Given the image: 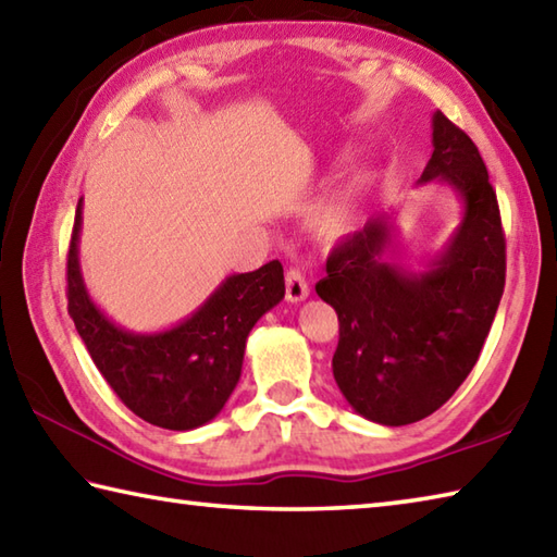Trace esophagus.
Instances as JSON below:
<instances>
[{
    "mask_svg": "<svg viewBox=\"0 0 557 557\" xmlns=\"http://www.w3.org/2000/svg\"><path fill=\"white\" fill-rule=\"evenodd\" d=\"M310 296V286L306 276H302L300 269H288L286 271V298L290 302H300Z\"/></svg>",
    "mask_w": 557,
    "mask_h": 557,
    "instance_id": "esophagus-1",
    "label": "esophagus"
}]
</instances>
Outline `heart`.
Returning a JSON list of instances; mask_svg holds the SVG:
<instances>
[{
  "mask_svg": "<svg viewBox=\"0 0 557 557\" xmlns=\"http://www.w3.org/2000/svg\"><path fill=\"white\" fill-rule=\"evenodd\" d=\"M366 198H369V180L366 176H354V180L334 188V191H330L312 208V230L327 239H337L354 233L363 220Z\"/></svg>",
  "mask_w": 557,
  "mask_h": 557,
  "instance_id": "heart-1",
  "label": "heart"
}]
</instances>
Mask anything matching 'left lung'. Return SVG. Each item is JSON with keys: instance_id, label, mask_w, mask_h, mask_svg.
Returning a JSON list of instances; mask_svg holds the SVG:
<instances>
[{"instance_id": "left-lung-1", "label": "left lung", "mask_w": 557, "mask_h": 557, "mask_svg": "<svg viewBox=\"0 0 557 557\" xmlns=\"http://www.w3.org/2000/svg\"><path fill=\"white\" fill-rule=\"evenodd\" d=\"M432 128L419 184L442 182L463 203L448 245L412 274L385 259L395 225L381 213L332 249L327 276L314 286L339 318L334 381L356 412L385 426L419 422L458 391L505 293V233L485 162L442 111Z\"/></svg>"}]
</instances>
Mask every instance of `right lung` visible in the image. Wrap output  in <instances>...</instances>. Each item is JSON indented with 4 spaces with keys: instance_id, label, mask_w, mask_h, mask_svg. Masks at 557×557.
Listing matches in <instances>:
<instances>
[{
    "instance_id": "right-lung-1",
    "label": "right lung",
    "mask_w": 557,
    "mask_h": 557,
    "mask_svg": "<svg viewBox=\"0 0 557 557\" xmlns=\"http://www.w3.org/2000/svg\"><path fill=\"white\" fill-rule=\"evenodd\" d=\"M82 201L67 251V310L91 361L121 403L154 426L188 432L220 414L243 373L251 327L286 296L281 261L227 276L172 330H123L89 298L79 269Z\"/></svg>"
}]
</instances>
